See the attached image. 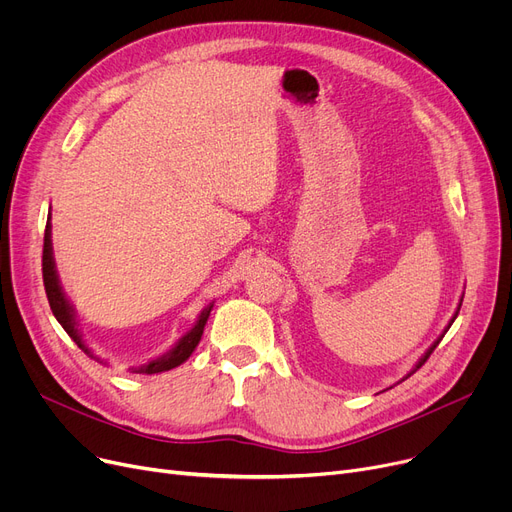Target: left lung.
I'll list each match as a JSON object with an SVG mask.
<instances>
[{
  "instance_id": "8db88e82",
  "label": "left lung",
  "mask_w": 512,
  "mask_h": 512,
  "mask_svg": "<svg viewBox=\"0 0 512 512\" xmlns=\"http://www.w3.org/2000/svg\"><path fill=\"white\" fill-rule=\"evenodd\" d=\"M461 305H463V299H461V303H459V307H456V311H454V315H452V319H450V321H448V326H446V328H444V332H442V334H440V338H438V340H436V342H434V344H432V346H429V348H427V351H425V355H423V357H421V359H419V361H417V365H415V367H413V369H411V371H409V373H407V378H411V375H413V373H415V371H417V369H419V367H421V365H423V363H425V361H427V359H429V355H432V353H434V348H436V346H438V344H440V340H442V338H444V334H446V332H448V328H450V326H452V321H454V319H456V315H459V311H461ZM407 378H402V380H407ZM402 380H400V382H402Z\"/></svg>"
}]
</instances>
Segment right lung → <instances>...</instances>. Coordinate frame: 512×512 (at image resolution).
I'll return each instance as SVG.
<instances>
[{
	"label": "right lung",
	"instance_id": "1",
	"mask_svg": "<svg viewBox=\"0 0 512 512\" xmlns=\"http://www.w3.org/2000/svg\"><path fill=\"white\" fill-rule=\"evenodd\" d=\"M51 220V215H49ZM47 220V226H45V238H43V284H45V292H47V301H49V307L53 311V315H56V319L60 321V326L66 330V334L78 344L80 351H85L91 359H97L91 348L85 344L83 340V334H80L78 330V321H76V313H74V307L70 305L66 292L60 284V276H58V270H56V261H53V247H51V224ZM213 309V303H209L197 317L195 326L188 330L172 348L166 353L161 355L153 361H147L145 365H139V367H132V373H145V375H153V373H161V371H170L178 365H182L188 357L193 355V351L197 348L201 336H203V330H205V324L209 319V313ZM99 361V359H97ZM103 363V361H99Z\"/></svg>",
	"mask_w": 512,
	"mask_h": 512
}]
</instances>
